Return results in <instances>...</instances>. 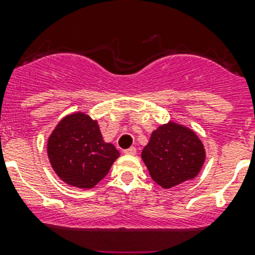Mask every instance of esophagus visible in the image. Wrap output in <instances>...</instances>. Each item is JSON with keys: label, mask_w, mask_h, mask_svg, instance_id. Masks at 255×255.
<instances>
[{"label": "esophagus", "mask_w": 255, "mask_h": 255, "mask_svg": "<svg viewBox=\"0 0 255 255\" xmlns=\"http://www.w3.org/2000/svg\"><path fill=\"white\" fill-rule=\"evenodd\" d=\"M124 153H125V154H129V155H134V154H136V148L130 147V148H128V149L124 150Z\"/></svg>", "instance_id": "obj_1"}]
</instances>
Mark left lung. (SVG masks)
<instances>
[{"label":"left lung","instance_id":"1","mask_svg":"<svg viewBox=\"0 0 255 255\" xmlns=\"http://www.w3.org/2000/svg\"><path fill=\"white\" fill-rule=\"evenodd\" d=\"M141 159L153 181L171 189L197 177L206 161V149L193 130L170 121L152 132Z\"/></svg>","mask_w":255,"mask_h":255}]
</instances>
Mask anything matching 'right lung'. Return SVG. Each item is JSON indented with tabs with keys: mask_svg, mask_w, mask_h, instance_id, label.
I'll use <instances>...</instances> for the list:
<instances>
[{
	"mask_svg": "<svg viewBox=\"0 0 255 255\" xmlns=\"http://www.w3.org/2000/svg\"><path fill=\"white\" fill-rule=\"evenodd\" d=\"M49 163L67 185L92 189L119 158L114 144L106 143L98 121L85 112H74L56 125L47 141Z\"/></svg>",
	"mask_w": 255,
	"mask_h": 255,
	"instance_id": "right-lung-1",
	"label": "right lung"
}]
</instances>
